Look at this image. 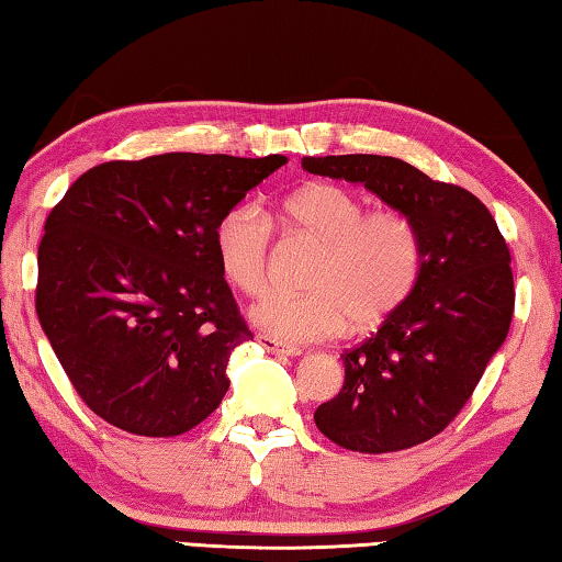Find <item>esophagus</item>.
Returning <instances> with one entry per match:
<instances>
[{
  "label": "esophagus",
  "instance_id": "1",
  "mask_svg": "<svg viewBox=\"0 0 562 562\" xmlns=\"http://www.w3.org/2000/svg\"><path fill=\"white\" fill-rule=\"evenodd\" d=\"M256 340H259L266 350L273 352V356H286V358L301 356V350H299L296 346H286V342L276 340V338H271V336H256Z\"/></svg>",
  "mask_w": 562,
  "mask_h": 562
}]
</instances>
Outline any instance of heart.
<instances>
[{
	"label": "heart",
	"instance_id": "heart-1",
	"mask_svg": "<svg viewBox=\"0 0 562 562\" xmlns=\"http://www.w3.org/2000/svg\"><path fill=\"white\" fill-rule=\"evenodd\" d=\"M293 229L321 246L306 293H269L251 321L279 340H323L370 330L390 318L415 291L422 239L400 210L366 212L360 196L338 184H306L286 200ZM271 222L259 204L239 202L214 226V251L224 279L246 296L266 283Z\"/></svg>",
	"mask_w": 562,
	"mask_h": 562
}]
</instances>
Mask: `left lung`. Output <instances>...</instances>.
Wrapping results in <instances>:
<instances>
[{"mask_svg": "<svg viewBox=\"0 0 562 562\" xmlns=\"http://www.w3.org/2000/svg\"><path fill=\"white\" fill-rule=\"evenodd\" d=\"M303 170L366 184L415 222L422 271L409 299L362 346L342 352L346 382L316 427L362 454L439 435L479 385L514 318L510 254L479 196L385 155L303 157Z\"/></svg>", "mask_w": 562, "mask_h": 562, "instance_id": "8db88e82", "label": "left lung"}]
</instances>
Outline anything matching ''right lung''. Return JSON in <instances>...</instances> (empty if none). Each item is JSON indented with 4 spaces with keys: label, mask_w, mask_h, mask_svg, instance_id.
I'll use <instances>...</instances> for the list:
<instances>
[{
    "label": "right lung",
    "mask_w": 562,
    "mask_h": 562,
    "mask_svg": "<svg viewBox=\"0 0 562 562\" xmlns=\"http://www.w3.org/2000/svg\"><path fill=\"white\" fill-rule=\"evenodd\" d=\"M283 155L165 153L103 162L68 187L38 244L36 316L78 395L140 437H177L220 407L251 340L214 226Z\"/></svg>",
    "instance_id": "1"
}]
</instances>
